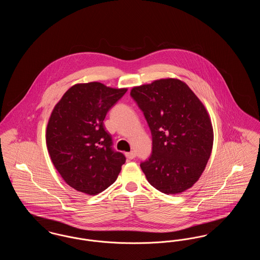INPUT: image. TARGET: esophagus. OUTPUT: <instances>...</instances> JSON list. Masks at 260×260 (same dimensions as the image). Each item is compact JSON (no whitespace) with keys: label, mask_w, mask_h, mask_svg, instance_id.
<instances>
[{"label":"esophagus","mask_w":260,"mask_h":260,"mask_svg":"<svg viewBox=\"0 0 260 260\" xmlns=\"http://www.w3.org/2000/svg\"><path fill=\"white\" fill-rule=\"evenodd\" d=\"M125 157H126L128 160H133V159L136 158V152H135V151L127 152V153H125Z\"/></svg>","instance_id":"1"}]
</instances>
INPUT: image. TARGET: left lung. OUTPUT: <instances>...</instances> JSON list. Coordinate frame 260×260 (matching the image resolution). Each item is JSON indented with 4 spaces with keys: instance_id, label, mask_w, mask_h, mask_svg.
Segmentation results:
<instances>
[{
    "instance_id": "1",
    "label": "left lung",
    "mask_w": 260,
    "mask_h": 260,
    "mask_svg": "<svg viewBox=\"0 0 260 260\" xmlns=\"http://www.w3.org/2000/svg\"><path fill=\"white\" fill-rule=\"evenodd\" d=\"M152 135V154L140 168L162 193L179 194L198 181L210 159L213 129L207 109L184 82L161 79L133 87Z\"/></svg>"
}]
</instances>
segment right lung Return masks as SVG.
<instances>
[{
	"mask_svg": "<svg viewBox=\"0 0 260 260\" xmlns=\"http://www.w3.org/2000/svg\"><path fill=\"white\" fill-rule=\"evenodd\" d=\"M127 88L99 82L70 87L51 112L46 141L50 159L75 190L96 195L113 184L125 157L115 151L103 121Z\"/></svg>",
	"mask_w": 260,
	"mask_h": 260,
	"instance_id": "1",
	"label": "right lung"
}]
</instances>
